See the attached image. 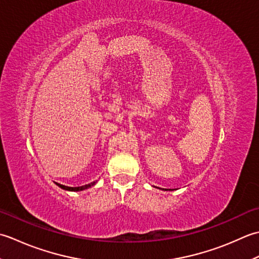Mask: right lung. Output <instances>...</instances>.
<instances>
[{
    "mask_svg": "<svg viewBox=\"0 0 259 259\" xmlns=\"http://www.w3.org/2000/svg\"><path fill=\"white\" fill-rule=\"evenodd\" d=\"M58 187H60L61 189L63 190H67V191H82V190H86L88 188H92L93 186H95L96 184V181H94L92 183H88L86 184V186H81V187H77V188H71V187H67V186H62V184H59V183H56Z\"/></svg>",
    "mask_w": 259,
    "mask_h": 259,
    "instance_id": "right-lung-1",
    "label": "right lung"
}]
</instances>
